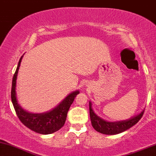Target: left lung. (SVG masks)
<instances>
[{
    "instance_id": "obj_1",
    "label": "left lung",
    "mask_w": 156,
    "mask_h": 156,
    "mask_svg": "<svg viewBox=\"0 0 156 156\" xmlns=\"http://www.w3.org/2000/svg\"><path fill=\"white\" fill-rule=\"evenodd\" d=\"M143 111L139 115L136 116L132 119L126 121L116 122H106L96 115L92 108V103H89V114H90L91 122L93 128L99 133L106 134V135H115L120 133L125 130L129 129L132 126L135 125L141 119L144 114Z\"/></svg>"
}]
</instances>
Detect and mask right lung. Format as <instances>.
<instances>
[{
    "label": "right lung",
    "mask_w": 156,
    "mask_h": 156,
    "mask_svg": "<svg viewBox=\"0 0 156 156\" xmlns=\"http://www.w3.org/2000/svg\"><path fill=\"white\" fill-rule=\"evenodd\" d=\"M22 58L23 56L20 59L18 65L14 74L11 90V98L17 116L25 126L36 133L44 135L54 133L64 126L69 107L72 105L77 94H79V92L76 91L71 93L58 106L49 112L44 114H31L26 112L17 103L15 92L16 79Z\"/></svg>",
    "instance_id": "1"
}]
</instances>
